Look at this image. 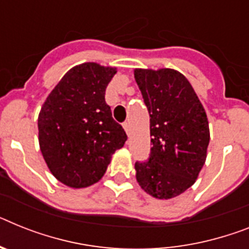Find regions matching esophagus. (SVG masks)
Wrapping results in <instances>:
<instances>
[{
	"instance_id": "esophagus-1",
	"label": "esophagus",
	"mask_w": 249,
	"mask_h": 249,
	"mask_svg": "<svg viewBox=\"0 0 249 249\" xmlns=\"http://www.w3.org/2000/svg\"><path fill=\"white\" fill-rule=\"evenodd\" d=\"M123 126H124L125 131H126V134H130V124H129L128 121H125L124 124H123Z\"/></svg>"
}]
</instances>
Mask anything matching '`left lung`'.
<instances>
[{
	"instance_id": "1",
	"label": "left lung",
	"mask_w": 249,
	"mask_h": 249,
	"mask_svg": "<svg viewBox=\"0 0 249 249\" xmlns=\"http://www.w3.org/2000/svg\"><path fill=\"white\" fill-rule=\"evenodd\" d=\"M150 116V154L135 162L137 181L156 199H172L191 187L205 163L210 131L191 83L178 71H134Z\"/></svg>"
}]
</instances>
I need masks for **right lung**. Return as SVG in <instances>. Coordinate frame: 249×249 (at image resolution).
Instances as JSON below:
<instances>
[{
    "label": "right lung",
    "mask_w": 249,
    "mask_h": 249,
    "mask_svg": "<svg viewBox=\"0 0 249 249\" xmlns=\"http://www.w3.org/2000/svg\"><path fill=\"white\" fill-rule=\"evenodd\" d=\"M116 68L93 62L73 67L41 106L39 145L53 176L73 189L87 187L105 175L111 156L128 137L105 101Z\"/></svg>",
    "instance_id": "add662e5"
}]
</instances>
